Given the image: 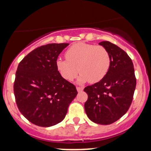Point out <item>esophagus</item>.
Wrapping results in <instances>:
<instances>
[{
  "instance_id": "obj_1",
  "label": "esophagus",
  "mask_w": 151,
  "mask_h": 151,
  "mask_svg": "<svg viewBox=\"0 0 151 151\" xmlns=\"http://www.w3.org/2000/svg\"><path fill=\"white\" fill-rule=\"evenodd\" d=\"M76 89H77V91H78V92H81V91H82L83 90V87H79V86H77L76 87Z\"/></svg>"
}]
</instances>
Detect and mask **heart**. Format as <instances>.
Segmentation results:
<instances>
[{
	"mask_svg": "<svg viewBox=\"0 0 151 151\" xmlns=\"http://www.w3.org/2000/svg\"><path fill=\"white\" fill-rule=\"evenodd\" d=\"M66 60H56V68L60 75L71 81L81 73L78 81H89L96 83L105 78L110 67L111 59L106 48L81 42L71 46L65 52Z\"/></svg>",
	"mask_w": 151,
	"mask_h": 151,
	"instance_id": "obj_1",
	"label": "heart"
}]
</instances>
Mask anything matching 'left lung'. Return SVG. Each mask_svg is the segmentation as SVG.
I'll return each mask as SVG.
<instances>
[{
  "mask_svg": "<svg viewBox=\"0 0 151 151\" xmlns=\"http://www.w3.org/2000/svg\"><path fill=\"white\" fill-rule=\"evenodd\" d=\"M99 44L109 52L110 67L104 78L84 88L88 94L84 108L91 122L108 125L119 120L129 108L136 78L132 61L123 49L109 41Z\"/></svg>",
  "mask_w": 151,
  "mask_h": 151,
  "instance_id": "left-lung-1",
  "label": "left lung"
}]
</instances>
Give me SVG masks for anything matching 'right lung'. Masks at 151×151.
Returning <instances> with one entry per match:
<instances>
[{
  "label": "right lung",
  "instance_id": "right-lung-1",
  "mask_svg": "<svg viewBox=\"0 0 151 151\" xmlns=\"http://www.w3.org/2000/svg\"><path fill=\"white\" fill-rule=\"evenodd\" d=\"M69 43H49L29 52L18 65L14 91L22 114L32 124L49 127L65 119L78 91L56 68Z\"/></svg>",
  "mask_w": 151,
  "mask_h": 151
}]
</instances>
